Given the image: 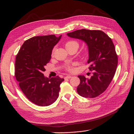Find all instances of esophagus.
I'll return each instance as SVG.
<instances>
[{
	"label": "esophagus",
	"instance_id": "1",
	"mask_svg": "<svg viewBox=\"0 0 134 134\" xmlns=\"http://www.w3.org/2000/svg\"><path fill=\"white\" fill-rule=\"evenodd\" d=\"M72 76H70V75H68V76H66L65 77V79H70L71 78H72Z\"/></svg>",
	"mask_w": 134,
	"mask_h": 134
}]
</instances>
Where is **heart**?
Returning a JSON list of instances; mask_svg holds the SVG:
<instances>
[{"label": "heart", "instance_id": "obj_1", "mask_svg": "<svg viewBox=\"0 0 134 134\" xmlns=\"http://www.w3.org/2000/svg\"><path fill=\"white\" fill-rule=\"evenodd\" d=\"M71 46H75L77 48L79 47V44L78 43L75 41H69L67 42L65 44V47L66 48L70 47ZM55 51V48H54L53 50L52 51V55H53L54 52ZM66 70L69 72H73L75 70V68H74V64H71V65H68L65 67Z\"/></svg>", "mask_w": 134, "mask_h": 134}]
</instances>
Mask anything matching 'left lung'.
I'll list each match as a JSON object with an SVG mask.
<instances>
[{
	"label": "left lung",
	"mask_w": 134,
	"mask_h": 134,
	"mask_svg": "<svg viewBox=\"0 0 134 134\" xmlns=\"http://www.w3.org/2000/svg\"><path fill=\"white\" fill-rule=\"evenodd\" d=\"M67 35L80 39L88 47L89 69L93 71L91 78L86 79L83 75L78 77L80 83L77 92L83 97L95 98L107 90L115 74L118 57L111 38L100 30H78Z\"/></svg>",
	"instance_id": "8db88e82"
}]
</instances>
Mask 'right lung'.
Instances as JSON below:
<instances>
[{"mask_svg":"<svg viewBox=\"0 0 134 134\" xmlns=\"http://www.w3.org/2000/svg\"><path fill=\"white\" fill-rule=\"evenodd\" d=\"M62 37L54 35L35 36L26 40L16 56L14 74L21 91L28 100L39 106H47L59 97L64 79L44 77V66L51 59L52 50Z\"/></svg>","mask_w":134,"mask_h":134,"instance_id":"right-lung-1","label":"right lung"}]
</instances>
